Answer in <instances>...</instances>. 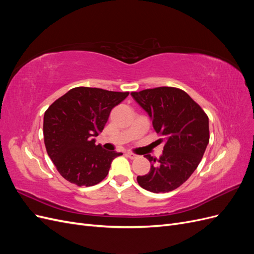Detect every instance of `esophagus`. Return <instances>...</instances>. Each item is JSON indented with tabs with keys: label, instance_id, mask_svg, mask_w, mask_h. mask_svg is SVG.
<instances>
[{
	"label": "esophagus",
	"instance_id": "1",
	"mask_svg": "<svg viewBox=\"0 0 254 254\" xmlns=\"http://www.w3.org/2000/svg\"><path fill=\"white\" fill-rule=\"evenodd\" d=\"M126 155L130 158V159H136L137 158V155H135V153H133V152H131V151H128L127 153H126Z\"/></svg>",
	"mask_w": 254,
	"mask_h": 254
}]
</instances>
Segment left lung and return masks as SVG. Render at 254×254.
Returning a JSON list of instances; mask_svg holds the SVG:
<instances>
[{
	"mask_svg": "<svg viewBox=\"0 0 254 254\" xmlns=\"http://www.w3.org/2000/svg\"><path fill=\"white\" fill-rule=\"evenodd\" d=\"M132 97L152 120L156 132L163 136L159 159L145 157L150 171L137 176V183L152 193H168L179 188L195 172L210 140L209 118L187 92L159 87L131 92Z\"/></svg>",
	"mask_w": 254,
	"mask_h": 254,
	"instance_id": "1",
	"label": "left lung"
}]
</instances>
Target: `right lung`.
<instances>
[{
    "instance_id": "1",
    "label": "right lung",
    "mask_w": 254,
    "mask_h": 254,
    "mask_svg": "<svg viewBox=\"0 0 254 254\" xmlns=\"http://www.w3.org/2000/svg\"><path fill=\"white\" fill-rule=\"evenodd\" d=\"M129 92L77 87L54 102L44 113L43 135L48 155L58 173L78 187H92L108 175L123 153L95 144L111 110Z\"/></svg>"
}]
</instances>
